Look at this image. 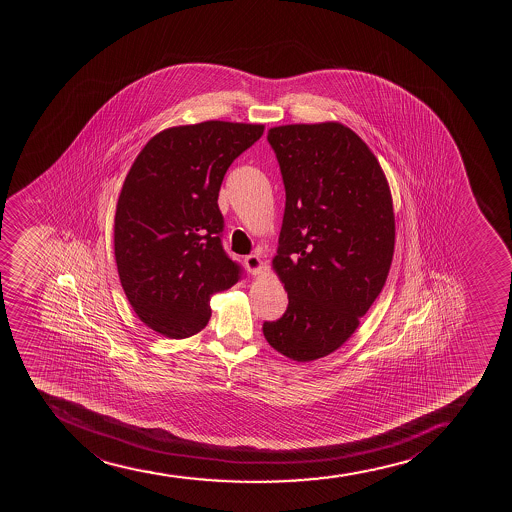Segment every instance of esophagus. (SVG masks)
Returning a JSON list of instances; mask_svg holds the SVG:
<instances>
[{"mask_svg": "<svg viewBox=\"0 0 512 512\" xmlns=\"http://www.w3.org/2000/svg\"><path fill=\"white\" fill-rule=\"evenodd\" d=\"M244 265L253 275H258L259 271L263 270V261L259 259L258 254H247L244 258Z\"/></svg>", "mask_w": 512, "mask_h": 512, "instance_id": "obj_1", "label": "esophagus"}]
</instances>
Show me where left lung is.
I'll return each instance as SVG.
<instances>
[{
	"mask_svg": "<svg viewBox=\"0 0 512 512\" xmlns=\"http://www.w3.org/2000/svg\"><path fill=\"white\" fill-rule=\"evenodd\" d=\"M285 212L273 268L287 311L263 323L271 347L297 362L341 347L388 278L394 213L374 153L340 123L288 124L268 131Z\"/></svg>",
	"mask_w": 512,
	"mask_h": 512,
	"instance_id": "1",
	"label": "left lung"
}]
</instances>
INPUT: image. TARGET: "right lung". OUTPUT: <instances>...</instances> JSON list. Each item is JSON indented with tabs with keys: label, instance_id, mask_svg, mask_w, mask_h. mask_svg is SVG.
<instances>
[{
	"label": "right lung",
	"instance_id": "obj_1",
	"mask_svg": "<svg viewBox=\"0 0 512 512\" xmlns=\"http://www.w3.org/2000/svg\"><path fill=\"white\" fill-rule=\"evenodd\" d=\"M263 124L177 126L148 141L131 165L114 218L119 280L138 318L188 338L212 316L210 299L244 277L222 246L218 191Z\"/></svg>",
	"mask_w": 512,
	"mask_h": 512
}]
</instances>
